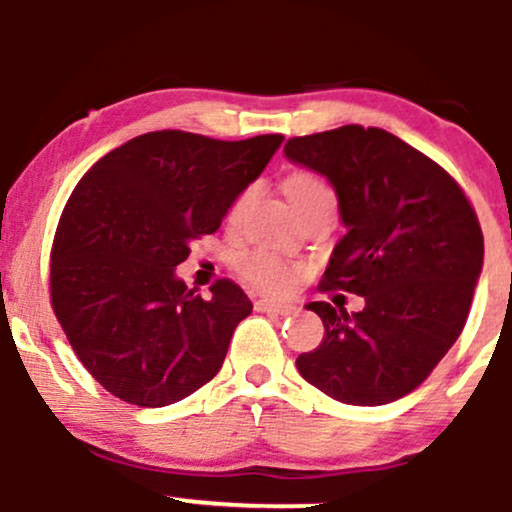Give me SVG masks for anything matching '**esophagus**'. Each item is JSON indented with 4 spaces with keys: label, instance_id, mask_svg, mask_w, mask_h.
Instances as JSON below:
<instances>
[{
    "label": "esophagus",
    "instance_id": "1",
    "mask_svg": "<svg viewBox=\"0 0 512 512\" xmlns=\"http://www.w3.org/2000/svg\"><path fill=\"white\" fill-rule=\"evenodd\" d=\"M255 310H260V313H276V315H291L293 305L291 303H284V301H274V298H257L255 301Z\"/></svg>",
    "mask_w": 512,
    "mask_h": 512
}]
</instances>
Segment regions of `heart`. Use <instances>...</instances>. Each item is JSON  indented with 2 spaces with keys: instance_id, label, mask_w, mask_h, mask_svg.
I'll return each mask as SVG.
<instances>
[{
  "instance_id": "1",
  "label": "heart",
  "mask_w": 512,
  "mask_h": 512,
  "mask_svg": "<svg viewBox=\"0 0 512 512\" xmlns=\"http://www.w3.org/2000/svg\"><path fill=\"white\" fill-rule=\"evenodd\" d=\"M286 195L291 199V207L296 209V214H301L308 207H315V204L330 202L334 204V192L332 187L327 185L325 180L317 178L313 173H293L289 180H286ZM252 197V187L245 190L231 207V221H236L240 214H243L245 204ZM243 274L248 276L255 286L267 291H286L296 279L293 269L289 264H284L279 257H274L272 252L257 250L252 252L243 260Z\"/></svg>"
}]
</instances>
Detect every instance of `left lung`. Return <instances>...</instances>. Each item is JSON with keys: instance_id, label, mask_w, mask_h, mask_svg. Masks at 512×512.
Instances as JSON below:
<instances>
[{"instance_id": "1", "label": "left lung", "mask_w": 512, "mask_h": 512, "mask_svg": "<svg viewBox=\"0 0 512 512\" xmlns=\"http://www.w3.org/2000/svg\"><path fill=\"white\" fill-rule=\"evenodd\" d=\"M291 163L325 175L346 233L322 286L363 296V310L308 303L320 346L296 358L298 373L356 407L407 397L460 337L472 305L484 236L457 182L385 129L346 125L289 139Z\"/></svg>"}]
</instances>
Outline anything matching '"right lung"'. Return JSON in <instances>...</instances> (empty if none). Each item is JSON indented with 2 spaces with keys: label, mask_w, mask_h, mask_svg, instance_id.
Segmentation results:
<instances>
[{
  "label": "right lung",
  "mask_w": 512,
  "mask_h": 512,
  "mask_svg": "<svg viewBox=\"0 0 512 512\" xmlns=\"http://www.w3.org/2000/svg\"><path fill=\"white\" fill-rule=\"evenodd\" d=\"M281 142L149 132L105 154L74 187L52 243V308L110 395L168 407L219 373L250 298L221 279L204 301L175 267L199 236L219 231Z\"/></svg>",
  "instance_id": "1"
}]
</instances>
